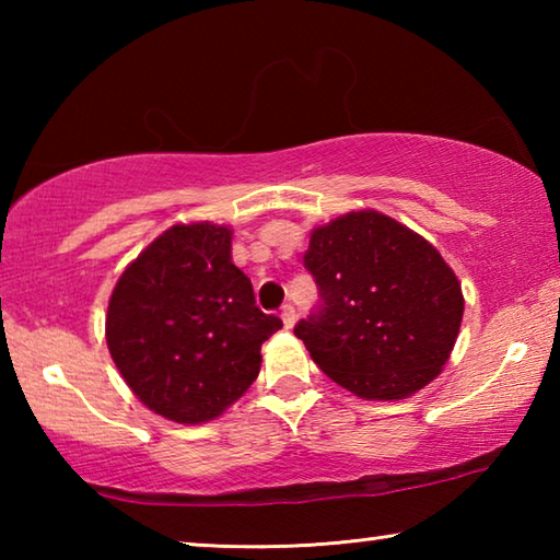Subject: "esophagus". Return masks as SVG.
I'll return each instance as SVG.
<instances>
[{
  "label": "esophagus",
  "instance_id": "1",
  "mask_svg": "<svg viewBox=\"0 0 560 560\" xmlns=\"http://www.w3.org/2000/svg\"><path fill=\"white\" fill-rule=\"evenodd\" d=\"M281 320L287 328H293V324H296V308H293L291 303H287V306L281 308Z\"/></svg>",
  "mask_w": 560,
  "mask_h": 560
}]
</instances>
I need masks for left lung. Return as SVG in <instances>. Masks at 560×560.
<instances>
[{"label":"left lung","mask_w":560,"mask_h":560,"mask_svg":"<svg viewBox=\"0 0 560 560\" xmlns=\"http://www.w3.org/2000/svg\"><path fill=\"white\" fill-rule=\"evenodd\" d=\"M303 267L320 306L293 328L330 381L365 400H402L447 363L464 296L420 234L375 210L311 232Z\"/></svg>","instance_id":"1"}]
</instances>
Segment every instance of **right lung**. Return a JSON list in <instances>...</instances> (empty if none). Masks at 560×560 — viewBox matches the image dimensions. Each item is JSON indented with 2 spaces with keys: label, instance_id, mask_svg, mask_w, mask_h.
<instances>
[{
  "label": "right lung",
  "instance_id": "right-lung-1",
  "mask_svg": "<svg viewBox=\"0 0 560 560\" xmlns=\"http://www.w3.org/2000/svg\"><path fill=\"white\" fill-rule=\"evenodd\" d=\"M281 328L232 264V230L175 224L120 273L108 301L113 363L138 400L179 424L220 417L249 390Z\"/></svg>",
  "mask_w": 560,
  "mask_h": 560
}]
</instances>
